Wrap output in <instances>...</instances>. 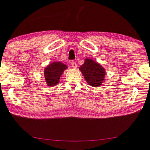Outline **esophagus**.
Returning a JSON list of instances; mask_svg holds the SVG:
<instances>
[{
  "mask_svg": "<svg viewBox=\"0 0 150 150\" xmlns=\"http://www.w3.org/2000/svg\"><path fill=\"white\" fill-rule=\"evenodd\" d=\"M71 66L73 67V68H77V63L75 62L72 61L71 62Z\"/></svg>",
  "mask_w": 150,
  "mask_h": 150,
  "instance_id": "obj_1",
  "label": "esophagus"
}]
</instances>
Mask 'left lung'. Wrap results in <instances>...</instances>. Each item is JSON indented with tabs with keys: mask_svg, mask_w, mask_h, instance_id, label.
<instances>
[{
	"mask_svg": "<svg viewBox=\"0 0 150 150\" xmlns=\"http://www.w3.org/2000/svg\"><path fill=\"white\" fill-rule=\"evenodd\" d=\"M79 69L90 86L98 87L101 85L105 76V69L99 63L90 58H86Z\"/></svg>",
	"mask_w": 150,
	"mask_h": 150,
	"instance_id": "8db88e82",
	"label": "left lung"
}]
</instances>
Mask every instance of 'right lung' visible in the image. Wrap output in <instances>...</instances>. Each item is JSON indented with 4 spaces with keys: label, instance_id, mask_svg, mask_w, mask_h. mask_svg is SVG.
I'll use <instances>...</instances> for the list:
<instances>
[{
    "label": "right lung",
    "instance_id": "add662e5",
    "mask_svg": "<svg viewBox=\"0 0 150 150\" xmlns=\"http://www.w3.org/2000/svg\"><path fill=\"white\" fill-rule=\"evenodd\" d=\"M67 68L66 65L60 62H54L47 66L44 70V76L47 86L52 87L58 84L60 77Z\"/></svg>",
    "mask_w": 150,
    "mask_h": 150
}]
</instances>
